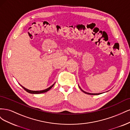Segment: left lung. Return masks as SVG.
<instances>
[{"instance_id":"obj_1","label":"left lung","mask_w":130,"mask_h":130,"mask_svg":"<svg viewBox=\"0 0 130 130\" xmlns=\"http://www.w3.org/2000/svg\"><path fill=\"white\" fill-rule=\"evenodd\" d=\"M79 88H80V89L82 90V92H83L84 93H86V94H89V95H99V94H101V93H95V94H93V93H87V92H85V91H84L83 90H82L80 87H79Z\"/></svg>"}]
</instances>
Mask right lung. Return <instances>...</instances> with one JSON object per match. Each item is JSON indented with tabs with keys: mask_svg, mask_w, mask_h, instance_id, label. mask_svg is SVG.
<instances>
[{
	"mask_svg": "<svg viewBox=\"0 0 130 130\" xmlns=\"http://www.w3.org/2000/svg\"><path fill=\"white\" fill-rule=\"evenodd\" d=\"M54 85V84L52 86H51L50 87H49V88H48L47 89H44V90H39V91H35V90H29V89H27L25 88V87H23V86H22V85H21V86H22V87L23 89H24L25 90H26V91L27 92H28V93H31V94H41V93H45V92H48V90H49L51 88H52L53 87Z\"/></svg>",
	"mask_w": 130,
	"mask_h": 130,
	"instance_id": "1",
	"label": "right lung"
}]
</instances>
